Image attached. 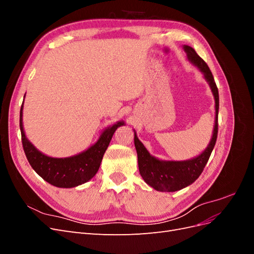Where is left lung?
I'll use <instances>...</instances> for the list:
<instances>
[{"label": "left lung", "mask_w": 254, "mask_h": 254, "mask_svg": "<svg viewBox=\"0 0 254 254\" xmlns=\"http://www.w3.org/2000/svg\"><path fill=\"white\" fill-rule=\"evenodd\" d=\"M183 50L187 53L190 63L199 68L211 88L215 99V123L211 141L207 144L206 148L200 155L184 161H165L151 156L148 150L145 148L143 143L137 139L136 132L134 131V146L137 153V164H139L140 174L149 187L159 191L180 190L195 182L198 177L201 175L204 166L209 161L217 139L219 95L216 83L214 81L209 66L202 58L198 56L195 50L189 45H183Z\"/></svg>", "instance_id": "left-lung-1"}]
</instances>
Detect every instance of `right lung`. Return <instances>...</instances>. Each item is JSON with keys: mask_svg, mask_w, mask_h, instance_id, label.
<instances>
[{"mask_svg": "<svg viewBox=\"0 0 254 254\" xmlns=\"http://www.w3.org/2000/svg\"><path fill=\"white\" fill-rule=\"evenodd\" d=\"M23 105L24 102L20 110V129L26 158L33 170L42 179L57 188H75L93 178L101 166L104 153L108 148L115 130L125 125L124 122L119 121L112 126L107 127L93 145L77 155L66 158H53L37 149L26 137L23 128Z\"/></svg>", "mask_w": 254, "mask_h": 254, "instance_id": "right-lung-1", "label": "right lung"}]
</instances>
